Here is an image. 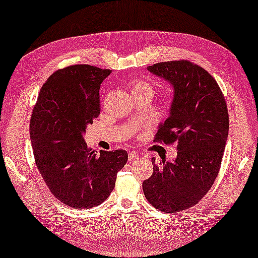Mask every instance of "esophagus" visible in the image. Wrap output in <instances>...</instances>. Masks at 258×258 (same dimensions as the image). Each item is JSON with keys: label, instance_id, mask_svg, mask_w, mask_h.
<instances>
[{"label": "esophagus", "instance_id": "1", "mask_svg": "<svg viewBox=\"0 0 258 258\" xmlns=\"http://www.w3.org/2000/svg\"><path fill=\"white\" fill-rule=\"evenodd\" d=\"M140 157V154H138L136 152H130L128 153V161H134V160H138Z\"/></svg>", "mask_w": 258, "mask_h": 258}]
</instances>
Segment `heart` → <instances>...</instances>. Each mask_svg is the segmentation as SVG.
Returning a JSON list of instances; mask_svg holds the SVG:
<instances>
[{"label": "heart", "instance_id": "b5f03b06", "mask_svg": "<svg viewBox=\"0 0 258 258\" xmlns=\"http://www.w3.org/2000/svg\"><path fill=\"white\" fill-rule=\"evenodd\" d=\"M136 92H152L153 93V87L149 82L145 80H135L132 84V93H136Z\"/></svg>", "mask_w": 258, "mask_h": 258}]
</instances>
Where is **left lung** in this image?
Wrapping results in <instances>:
<instances>
[{
  "label": "left lung",
  "mask_w": 258,
  "mask_h": 258,
  "mask_svg": "<svg viewBox=\"0 0 258 258\" xmlns=\"http://www.w3.org/2000/svg\"><path fill=\"white\" fill-rule=\"evenodd\" d=\"M174 87L171 114L154 143H176L177 157L156 164L143 182L146 200L164 213L196 205L216 179L228 136V109L221 87L200 65L187 59L161 62L147 68Z\"/></svg>",
  "instance_id": "8db88e82"
}]
</instances>
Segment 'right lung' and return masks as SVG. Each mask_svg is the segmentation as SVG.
<instances>
[{
    "label": "right lung",
    "instance_id": "obj_1",
    "mask_svg": "<svg viewBox=\"0 0 258 258\" xmlns=\"http://www.w3.org/2000/svg\"><path fill=\"white\" fill-rule=\"evenodd\" d=\"M111 70L89 64L55 71L43 84L33 107L30 136L38 172L65 205L91 208L105 201L127 162L125 150L92 151L86 126L100 115V87Z\"/></svg>",
    "mask_w": 258,
    "mask_h": 258
}]
</instances>
